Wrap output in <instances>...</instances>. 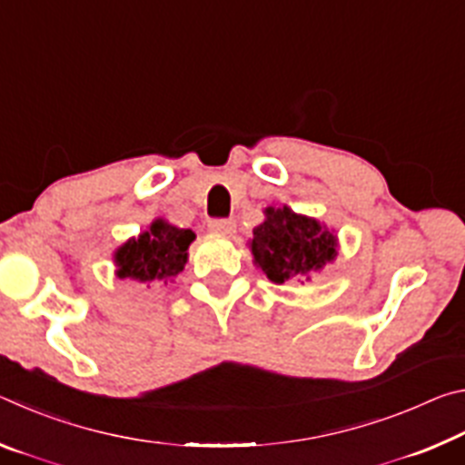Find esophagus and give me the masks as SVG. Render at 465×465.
I'll use <instances>...</instances> for the list:
<instances>
[{"label":"esophagus","mask_w":465,"mask_h":465,"mask_svg":"<svg viewBox=\"0 0 465 465\" xmlns=\"http://www.w3.org/2000/svg\"><path fill=\"white\" fill-rule=\"evenodd\" d=\"M209 230L215 233H233L235 232V222L233 219H211Z\"/></svg>","instance_id":"1"}]
</instances>
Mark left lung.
<instances>
[{"label":"left lung","mask_w":465,"mask_h":465,"mask_svg":"<svg viewBox=\"0 0 465 465\" xmlns=\"http://www.w3.org/2000/svg\"><path fill=\"white\" fill-rule=\"evenodd\" d=\"M250 248L258 269L281 285L291 279L308 277L334 261L336 238L322 230L316 219L295 215L287 207H269L264 223L254 227Z\"/></svg>","instance_id":"left-lung-1"}]
</instances>
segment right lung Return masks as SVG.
I'll return each mask as SVG.
<instances>
[{
  "label": "right lung",
  "instance_id": "right-lung-1",
  "mask_svg": "<svg viewBox=\"0 0 465 465\" xmlns=\"http://www.w3.org/2000/svg\"><path fill=\"white\" fill-rule=\"evenodd\" d=\"M193 240L191 230H180L157 219L137 240H129L116 250V274L141 282L174 279L184 269L186 250Z\"/></svg>",
  "mask_w": 465,
  "mask_h": 465
}]
</instances>
